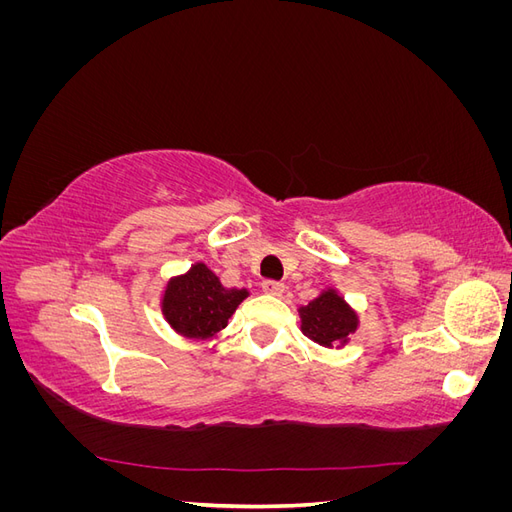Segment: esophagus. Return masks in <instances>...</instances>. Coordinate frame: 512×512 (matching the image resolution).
I'll list each match as a JSON object with an SVG mask.
<instances>
[{"mask_svg":"<svg viewBox=\"0 0 512 512\" xmlns=\"http://www.w3.org/2000/svg\"><path fill=\"white\" fill-rule=\"evenodd\" d=\"M262 292L271 294V297H280V294L284 292V284L275 282V280H265L262 282Z\"/></svg>","mask_w":512,"mask_h":512,"instance_id":"1","label":"esophagus"}]
</instances>
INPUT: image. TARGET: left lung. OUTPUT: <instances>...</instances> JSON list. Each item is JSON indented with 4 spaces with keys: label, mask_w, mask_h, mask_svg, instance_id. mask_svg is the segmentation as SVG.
<instances>
[{
    "label": "left lung",
    "mask_w": 512,
    "mask_h": 512,
    "mask_svg": "<svg viewBox=\"0 0 512 512\" xmlns=\"http://www.w3.org/2000/svg\"><path fill=\"white\" fill-rule=\"evenodd\" d=\"M301 331L324 348L344 346L359 327V316L333 288L322 290L314 301L299 307Z\"/></svg>",
    "instance_id": "8db88e82"
}]
</instances>
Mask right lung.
<instances>
[{
    "instance_id": "obj_1",
    "label": "right lung",
    "mask_w": 512,
    "mask_h": 512,
    "mask_svg": "<svg viewBox=\"0 0 512 512\" xmlns=\"http://www.w3.org/2000/svg\"><path fill=\"white\" fill-rule=\"evenodd\" d=\"M245 288H224L205 262L183 275L170 277L162 294V314L179 335L211 339L226 329L228 318L247 297Z\"/></svg>"
}]
</instances>
